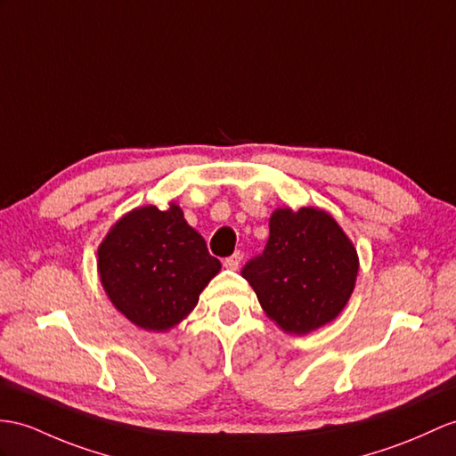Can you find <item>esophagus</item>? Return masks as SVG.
<instances>
[{
  "instance_id": "1",
  "label": "esophagus",
  "mask_w": 456,
  "mask_h": 456,
  "mask_svg": "<svg viewBox=\"0 0 456 456\" xmlns=\"http://www.w3.org/2000/svg\"><path fill=\"white\" fill-rule=\"evenodd\" d=\"M240 261H241V255H240V253H234V255H230V257L224 259V266H226V269L236 271L238 266H240Z\"/></svg>"
}]
</instances>
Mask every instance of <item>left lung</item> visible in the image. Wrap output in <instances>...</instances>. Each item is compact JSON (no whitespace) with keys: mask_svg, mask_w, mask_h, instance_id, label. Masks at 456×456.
Here are the masks:
<instances>
[{"mask_svg":"<svg viewBox=\"0 0 456 456\" xmlns=\"http://www.w3.org/2000/svg\"><path fill=\"white\" fill-rule=\"evenodd\" d=\"M263 253L241 269L261 307L281 329L305 335L335 319L358 274V255L330 215L279 208Z\"/></svg>","mask_w":456,"mask_h":456,"instance_id":"left-lung-1","label":"left lung"}]
</instances>
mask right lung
I'll use <instances>...</instances> for the list:
<instances>
[{
	"label": "right lung",
	"mask_w": 456,
	"mask_h": 456,
	"mask_svg": "<svg viewBox=\"0 0 456 456\" xmlns=\"http://www.w3.org/2000/svg\"><path fill=\"white\" fill-rule=\"evenodd\" d=\"M218 271L220 261L177 205L135 208L98 248L100 282L108 297L131 323L147 330L180 323Z\"/></svg>",
	"instance_id": "add662e5"
}]
</instances>
